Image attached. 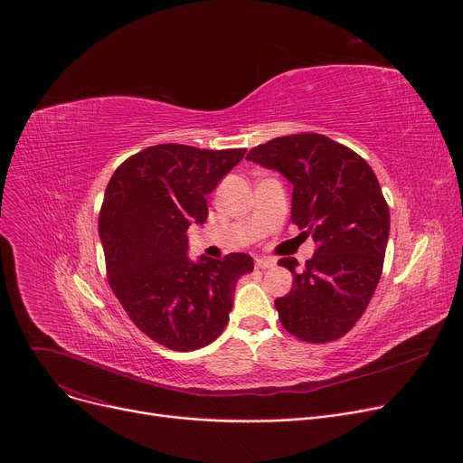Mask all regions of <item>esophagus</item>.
I'll return each mask as SVG.
<instances>
[{
	"mask_svg": "<svg viewBox=\"0 0 463 463\" xmlns=\"http://www.w3.org/2000/svg\"><path fill=\"white\" fill-rule=\"evenodd\" d=\"M255 266L259 269H268V268H273L275 266V260L273 259H266V257H260L255 260Z\"/></svg>",
	"mask_w": 463,
	"mask_h": 463,
	"instance_id": "34e87169",
	"label": "esophagus"
}]
</instances>
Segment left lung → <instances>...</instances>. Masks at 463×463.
<instances>
[{
  "mask_svg": "<svg viewBox=\"0 0 463 463\" xmlns=\"http://www.w3.org/2000/svg\"><path fill=\"white\" fill-rule=\"evenodd\" d=\"M248 160L279 171L294 186L290 220L313 236L317 251L298 269L292 290L275 299L283 327L305 343L345 336L361 318L380 283L389 238V206L380 182L357 152L322 134L275 137Z\"/></svg>",
  "mask_w": 463,
  "mask_h": 463,
  "instance_id": "1",
  "label": "left lung"
}]
</instances>
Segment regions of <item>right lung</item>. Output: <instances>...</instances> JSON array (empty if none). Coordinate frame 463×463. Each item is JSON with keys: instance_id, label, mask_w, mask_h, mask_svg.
I'll use <instances>...</instances> for the list:
<instances>
[{"instance_id": "1", "label": "right lung", "mask_w": 463, "mask_h": 463, "mask_svg": "<svg viewBox=\"0 0 463 463\" xmlns=\"http://www.w3.org/2000/svg\"><path fill=\"white\" fill-rule=\"evenodd\" d=\"M245 148L208 150L164 143L122 162L104 194L99 234L108 283L130 320L154 343L192 352L218 338L241 275L253 259L188 257L186 231L203 225L206 195Z\"/></svg>"}]
</instances>
